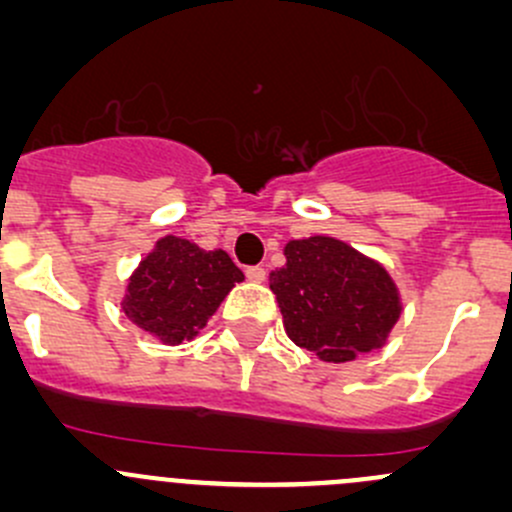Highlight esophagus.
<instances>
[{"mask_svg":"<svg viewBox=\"0 0 512 512\" xmlns=\"http://www.w3.org/2000/svg\"><path fill=\"white\" fill-rule=\"evenodd\" d=\"M245 274H247V279H250V282H257V284L265 282V279H267V270H265V267H260V265L247 267Z\"/></svg>","mask_w":512,"mask_h":512,"instance_id":"1","label":"esophagus"}]
</instances>
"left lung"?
Listing matches in <instances>:
<instances>
[{
  "instance_id": "left-lung-1",
  "label": "left lung",
  "mask_w": 512,
  "mask_h": 512,
  "mask_svg": "<svg viewBox=\"0 0 512 512\" xmlns=\"http://www.w3.org/2000/svg\"><path fill=\"white\" fill-rule=\"evenodd\" d=\"M287 265L270 274L284 331L326 363L383 348L402 314L390 272L348 242L314 235L284 245Z\"/></svg>"
}]
</instances>
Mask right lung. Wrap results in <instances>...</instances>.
<instances>
[{
    "instance_id": "obj_1",
    "label": "right lung",
    "mask_w": 512,
    "mask_h": 512,
    "mask_svg": "<svg viewBox=\"0 0 512 512\" xmlns=\"http://www.w3.org/2000/svg\"><path fill=\"white\" fill-rule=\"evenodd\" d=\"M245 274L225 250L164 235L127 279L122 311L166 346L191 341Z\"/></svg>"
}]
</instances>
